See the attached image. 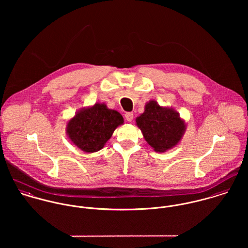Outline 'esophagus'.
Instances as JSON below:
<instances>
[{
  "instance_id": "1",
  "label": "esophagus",
  "mask_w": 248,
  "mask_h": 248,
  "mask_svg": "<svg viewBox=\"0 0 248 248\" xmlns=\"http://www.w3.org/2000/svg\"><path fill=\"white\" fill-rule=\"evenodd\" d=\"M125 118H126V120H127L128 122H132L133 119H134V114H133V112H127V113L125 114Z\"/></svg>"
}]
</instances>
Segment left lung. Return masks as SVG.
Wrapping results in <instances>:
<instances>
[{
  "mask_svg": "<svg viewBox=\"0 0 248 248\" xmlns=\"http://www.w3.org/2000/svg\"><path fill=\"white\" fill-rule=\"evenodd\" d=\"M144 140L157 153H164L181 141L186 131L185 120L171 107L160 106L155 100L145 104L144 112L136 118Z\"/></svg>",
  "mask_w": 248,
  "mask_h": 248,
  "instance_id": "8db88e82",
  "label": "left lung"
}]
</instances>
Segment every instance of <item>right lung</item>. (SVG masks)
Listing matches in <instances>:
<instances>
[{"label":"right lung","instance_id":"obj_1","mask_svg":"<svg viewBox=\"0 0 248 248\" xmlns=\"http://www.w3.org/2000/svg\"><path fill=\"white\" fill-rule=\"evenodd\" d=\"M122 124L124 119L117 110L108 108L105 103H95L76 111L68 121L66 132L73 145L92 154L101 150Z\"/></svg>","mask_w":248,"mask_h":248}]
</instances>
